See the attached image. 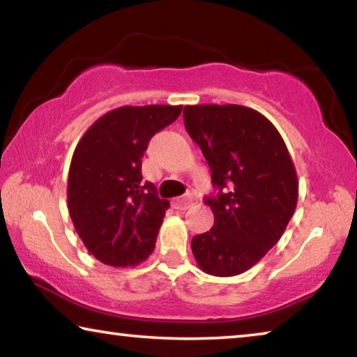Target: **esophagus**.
<instances>
[{"label":"esophagus","instance_id":"esophagus-1","mask_svg":"<svg viewBox=\"0 0 357 357\" xmlns=\"http://www.w3.org/2000/svg\"><path fill=\"white\" fill-rule=\"evenodd\" d=\"M195 202H197V198L193 197V195H185V197L174 198V200L172 202V206H173L174 209L185 211V209H189Z\"/></svg>","mask_w":357,"mask_h":357}]
</instances>
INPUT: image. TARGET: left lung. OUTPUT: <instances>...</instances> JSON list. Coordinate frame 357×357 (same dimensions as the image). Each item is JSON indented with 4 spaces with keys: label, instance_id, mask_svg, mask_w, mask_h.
I'll list each match as a JSON object with an SVG mask.
<instances>
[{
    "label": "left lung",
    "instance_id": "8db88e82",
    "mask_svg": "<svg viewBox=\"0 0 357 357\" xmlns=\"http://www.w3.org/2000/svg\"><path fill=\"white\" fill-rule=\"evenodd\" d=\"M187 134L202 148L215 195L209 231L192 239L206 274L245 273L279 243L298 203V176L287 144L268 118L243 105L184 107Z\"/></svg>",
    "mask_w": 357,
    "mask_h": 357
}]
</instances>
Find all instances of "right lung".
I'll use <instances>...</instances> for the list:
<instances>
[{"label": "right lung", "instance_id": "add662e5", "mask_svg": "<svg viewBox=\"0 0 357 357\" xmlns=\"http://www.w3.org/2000/svg\"><path fill=\"white\" fill-rule=\"evenodd\" d=\"M181 105L119 107L89 128L72 155L68 206L91 255L128 268L154 250L170 203L143 183L142 159L157 132L178 119Z\"/></svg>", "mask_w": 357, "mask_h": 357}]
</instances>
